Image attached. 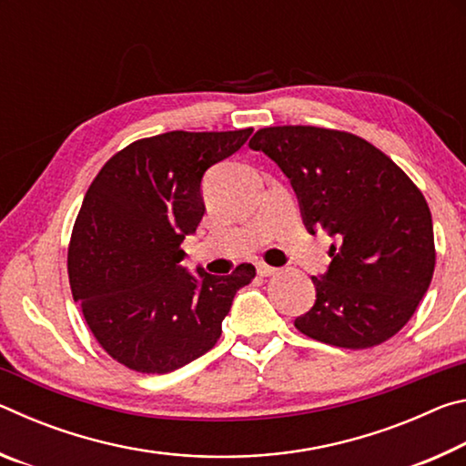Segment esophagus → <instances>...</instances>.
<instances>
[{
	"mask_svg": "<svg viewBox=\"0 0 466 466\" xmlns=\"http://www.w3.org/2000/svg\"><path fill=\"white\" fill-rule=\"evenodd\" d=\"M275 271V267H269V265H265V263H257V273L258 275H263V278H267V275H273Z\"/></svg>",
	"mask_w": 466,
	"mask_h": 466,
	"instance_id": "1",
	"label": "esophagus"
}]
</instances>
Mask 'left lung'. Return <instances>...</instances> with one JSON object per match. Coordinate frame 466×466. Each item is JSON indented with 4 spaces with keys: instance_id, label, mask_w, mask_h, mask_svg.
Wrapping results in <instances>:
<instances>
[{
    "instance_id": "obj_1",
    "label": "left lung",
    "mask_w": 466,
    "mask_h": 466,
    "mask_svg": "<svg viewBox=\"0 0 466 466\" xmlns=\"http://www.w3.org/2000/svg\"><path fill=\"white\" fill-rule=\"evenodd\" d=\"M289 178L306 230H325L327 271L294 325L317 341L366 350L407 325L430 288L436 250L423 195L366 139L320 127H265L250 139Z\"/></svg>"
}]
</instances>
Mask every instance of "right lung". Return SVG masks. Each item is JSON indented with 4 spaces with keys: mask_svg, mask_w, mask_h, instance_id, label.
Segmentation results:
<instances>
[{
    "mask_svg": "<svg viewBox=\"0 0 466 466\" xmlns=\"http://www.w3.org/2000/svg\"><path fill=\"white\" fill-rule=\"evenodd\" d=\"M252 129L168 131L133 141L102 167L77 214L67 252L72 294L110 358L167 374L203 356L255 267L230 275L180 265V244L205 214L203 175Z\"/></svg>",
    "mask_w": 466,
    "mask_h": 466,
    "instance_id": "obj_1",
    "label": "right lung"
}]
</instances>
